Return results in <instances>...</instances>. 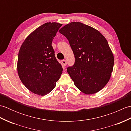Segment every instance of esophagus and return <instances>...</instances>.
<instances>
[{
	"instance_id": "34e87169",
	"label": "esophagus",
	"mask_w": 131,
	"mask_h": 131,
	"mask_svg": "<svg viewBox=\"0 0 131 131\" xmlns=\"http://www.w3.org/2000/svg\"><path fill=\"white\" fill-rule=\"evenodd\" d=\"M62 63L63 64V66H65L66 65V61L65 60H63L62 61Z\"/></svg>"
}]
</instances>
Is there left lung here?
Listing matches in <instances>:
<instances>
[{"mask_svg":"<svg viewBox=\"0 0 131 131\" xmlns=\"http://www.w3.org/2000/svg\"><path fill=\"white\" fill-rule=\"evenodd\" d=\"M59 32L68 39L75 56L67 71L75 85L87 94L106 85L113 72L114 56L107 40L98 30L79 22H72Z\"/></svg>","mask_w":131,"mask_h":131,"instance_id":"left-lung-1","label":"left lung"}]
</instances>
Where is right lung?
I'll use <instances>...</instances> for the list:
<instances>
[{"label":"right lung","mask_w":131,"mask_h":131,"mask_svg":"<svg viewBox=\"0 0 131 131\" xmlns=\"http://www.w3.org/2000/svg\"><path fill=\"white\" fill-rule=\"evenodd\" d=\"M61 24L47 23L32 31L19 49L17 71L24 85L32 93L44 96L51 92L62 73L52 46Z\"/></svg>","instance_id":"right-lung-1"}]
</instances>
